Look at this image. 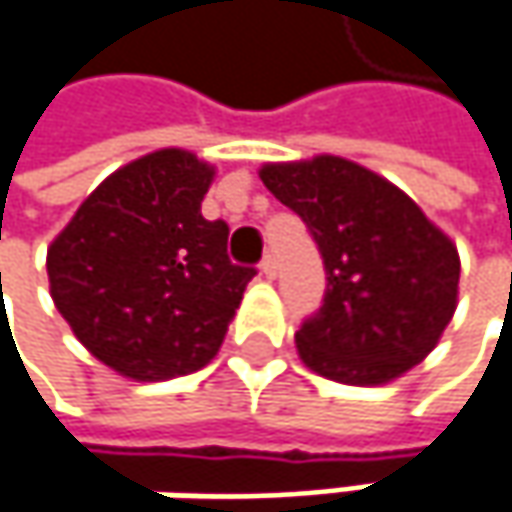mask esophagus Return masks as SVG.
I'll return each mask as SVG.
<instances>
[{"mask_svg": "<svg viewBox=\"0 0 512 512\" xmlns=\"http://www.w3.org/2000/svg\"><path fill=\"white\" fill-rule=\"evenodd\" d=\"M260 275L263 278H275L278 275V263H275V255H263V260H260Z\"/></svg>", "mask_w": 512, "mask_h": 512, "instance_id": "34e87169", "label": "esophagus"}]
</instances>
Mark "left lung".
I'll return each instance as SVG.
<instances>
[{"label":"left lung","instance_id":"8db88e82","mask_svg":"<svg viewBox=\"0 0 512 512\" xmlns=\"http://www.w3.org/2000/svg\"><path fill=\"white\" fill-rule=\"evenodd\" d=\"M260 181L302 216L325 263L322 307L296 331L304 366L375 387L422 363L457 307V246L407 193L346 158L266 163Z\"/></svg>","mask_w":512,"mask_h":512}]
</instances>
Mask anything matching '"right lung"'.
<instances>
[{
    "label": "right lung",
    "mask_w": 512,
    "mask_h": 512,
    "mask_svg": "<svg viewBox=\"0 0 512 512\" xmlns=\"http://www.w3.org/2000/svg\"><path fill=\"white\" fill-rule=\"evenodd\" d=\"M213 166L161 149L108 175L46 255L49 293L84 349L134 381L213 360L252 266L228 260V225L202 216Z\"/></svg>",
    "instance_id": "add662e5"
}]
</instances>
